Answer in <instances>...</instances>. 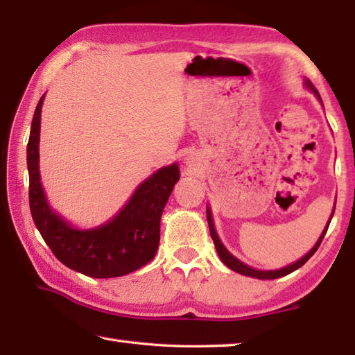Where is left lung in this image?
Masks as SVG:
<instances>
[{
	"mask_svg": "<svg viewBox=\"0 0 355 355\" xmlns=\"http://www.w3.org/2000/svg\"><path fill=\"white\" fill-rule=\"evenodd\" d=\"M305 85H306V88H310L311 92L318 96V99L322 102V99H320V96H319V93H318V89H315L314 87H313V84L310 80H305ZM334 210H336V206H334ZM334 210H333V214H331V216H329V221H328V224H327V227L323 229V232H322V235H320V238L318 239V243H315V245L311 248L310 252H308L304 258H300L299 261H296V262H293V263H290V266H286V267H284V268H279V270H256V268H252V267H248V266H245L244 262H241L239 259H236L235 256H233L232 253H229V250L227 248H225L224 245H223V243L220 241V238H218V235H216V232H215V225H214V220H212V212H210V209L207 207V223H209V230H210V236H212V239H214V244H215V248H216V252H218V256H220V259L225 263V266H227L230 270H233V271H236V273H239V275H244V276H250V277H256V279H276V277H282V276H285V275H290V273H293L294 270H297V268H300L304 266V263L311 258V256L315 253V250H318L319 248V245H320V243H322V239H323V236H325V233H327V230H328V227H329V223H331V218H333V215H334Z\"/></svg>",
	"mask_w": 355,
	"mask_h": 355,
	"instance_id": "left-lung-1",
	"label": "left lung"
}]
</instances>
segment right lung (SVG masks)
Listing matches in <instances>:
<instances>
[{
    "label": "right lung",
    "instance_id": "add662e5",
    "mask_svg": "<svg viewBox=\"0 0 355 355\" xmlns=\"http://www.w3.org/2000/svg\"><path fill=\"white\" fill-rule=\"evenodd\" d=\"M44 96L32 120L27 168L30 212L45 244L64 266L89 277L125 276L146 266L157 253L163 209L180 180L177 163L158 169L145 180L108 223L89 230L71 227L50 209L41 184L40 130Z\"/></svg>",
    "mask_w": 355,
    "mask_h": 355
}]
</instances>
